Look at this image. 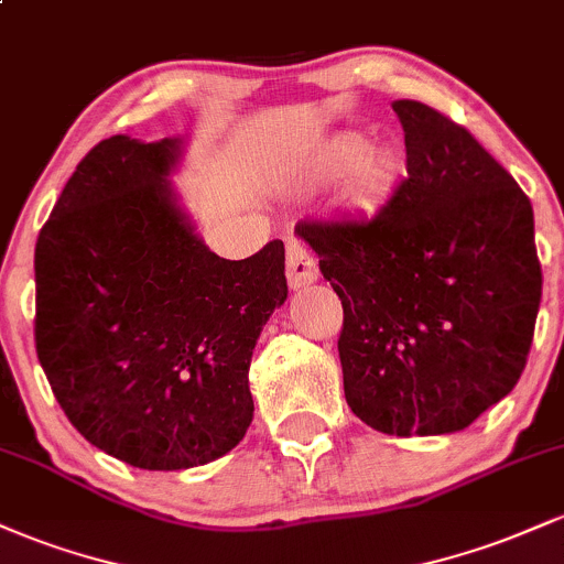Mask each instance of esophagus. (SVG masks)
<instances>
[{
	"label": "esophagus",
	"mask_w": 564,
	"mask_h": 564,
	"mask_svg": "<svg viewBox=\"0 0 564 564\" xmlns=\"http://www.w3.org/2000/svg\"><path fill=\"white\" fill-rule=\"evenodd\" d=\"M286 278L291 289H302L307 283L318 281V264H315L313 254L300 238H291L286 243Z\"/></svg>",
	"instance_id": "esophagus-1"
}]
</instances>
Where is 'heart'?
Segmentation results:
<instances>
[{"label": "heart", "instance_id": "b5f03b06", "mask_svg": "<svg viewBox=\"0 0 564 564\" xmlns=\"http://www.w3.org/2000/svg\"><path fill=\"white\" fill-rule=\"evenodd\" d=\"M328 164L332 170L341 172L349 170V166L358 164V172H355V191L360 196H377V193H384L387 187L394 183L398 177V159L392 156L390 151H371L368 153V140L360 138V134H345L332 145L328 151Z\"/></svg>", "mask_w": 564, "mask_h": 564}]
</instances>
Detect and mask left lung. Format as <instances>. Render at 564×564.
Here are the masks:
<instances>
[{
    "mask_svg": "<svg viewBox=\"0 0 564 564\" xmlns=\"http://www.w3.org/2000/svg\"><path fill=\"white\" fill-rule=\"evenodd\" d=\"M405 170L373 215L296 232L345 310L355 416L384 435H448L514 390L541 304L533 206L467 127L394 100Z\"/></svg>",
    "mask_w": 564,
    "mask_h": 564,
    "instance_id": "8db88e82",
    "label": "left lung"
}]
</instances>
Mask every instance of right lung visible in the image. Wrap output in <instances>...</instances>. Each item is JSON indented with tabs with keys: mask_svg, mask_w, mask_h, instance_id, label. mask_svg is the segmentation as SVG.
<instances>
[{
	"mask_svg": "<svg viewBox=\"0 0 564 564\" xmlns=\"http://www.w3.org/2000/svg\"><path fill=\"white\" fill-rule=\"evenodd\" d=\"M183 140L97 142L36 241V355L68 422L140 469H191L254 416L249 366L286 302L283 241L223 260L177 206Z\"/></svg>",
	"mask_w": 564,
	"mask_h": 564,
	"instance_id": "right-lung-1",
	"label": "right lung"
}]
</instances>
